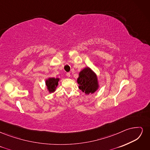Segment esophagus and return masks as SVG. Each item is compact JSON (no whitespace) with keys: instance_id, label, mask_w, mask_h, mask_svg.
Instances as JSON below:
<instances>
[{"instance_id":"obj_1","label":"esophagus","mask_w":150,"mask_h":150,"mask_svg":"<svg viewBox=\"0 0 150 150\" xmlns=\"http://www.w3.org/2000/svg\"><path fill=\"white\" fill-rule=\"evenodd\" d=\"M66 76H67V77H69H69L71 76V74H70L69 72H67V73H66Z\"/></svg>"}]
</instances>
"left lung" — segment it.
Returning a JSON list of instances; mask_svg holds the SVG:
<instances>
[{"label":"left lung","mask_w":150,"mask_h":150,"mask_svg":"<svg viewBox=\"0 0 150 150\" xmlns=\"http://www.w3.org/2000/svg\"><path fill=\"white\" fill-rule=\"evenodd\" d=\"M78 83L79 88L88 94L94 93L98 87L96 75L89 67H86L80 72Z\"/></svg>","instance_id":"1"}]
</instances>
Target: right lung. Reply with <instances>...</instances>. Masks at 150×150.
I'll list each match as a JSON object with an SVG mask.
<instances>
[{"mask_svg": "<svg viewBox=\"0 0 150 150\" xmlns=\"http://www.w3.org/2000/svg\"><path fill=\"white\" fill-rule=\"evenodd\" d=\"M59 79L58 78H49L46 81V84L49 91V92L53 93L56 89V87L58 84V81Z\"/></svg>", "mask_w": 150, "mask_h": 150, "instance_id": "right-lung-1", "label": "right lung"}]
</instances>
